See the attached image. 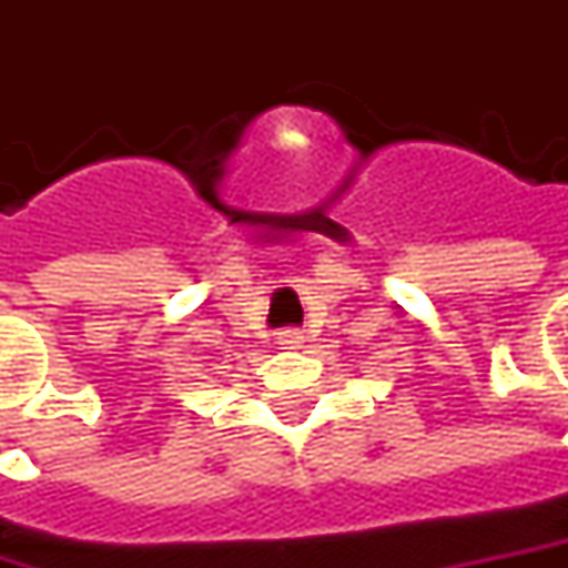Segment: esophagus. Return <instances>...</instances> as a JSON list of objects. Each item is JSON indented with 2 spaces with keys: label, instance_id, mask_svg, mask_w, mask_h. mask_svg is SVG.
<instances>
[{
  "label": "esophagus",
  "instance_id": "34e87169",
  "mask_svg": "<svg viewBox=\"0 0 568 568\" xmlns=\"http://www.w3.org/2000/svg\"><path fill=\"white\" fill-rule=\"evenodd\" d=\"M276 343L283 345V348H302L304 333L302 329H283V333L276 336Z\"/></svg>",
  "mask_w": 568,
  "mask_h": 568
}]
</instances>
